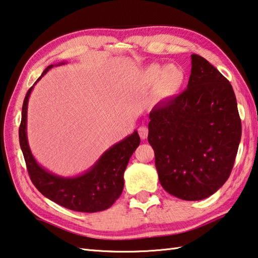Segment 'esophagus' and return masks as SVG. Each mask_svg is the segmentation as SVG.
I'll list each match as a JSON object with an SVG mask.
<instances>
[{
  "label": "esophagus",
  "mask_w": 258,
  "mask_h": 258,
  "mask_svg": "<svg viewBox=\"0 0 258 258\" xmlns=\"http://www.w3.org/2000/svg\"><path fill=\"white\" fill-rule=\"evenodd\" d=\"M139 134H140V138H141L142 140H145L148 138V133H149V130L147 126H140L139 127Z\"/></svg>",
  "instance_id": "obj_1"
}]
</instances>
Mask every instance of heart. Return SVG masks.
Segmentation results:
<instances>
[{"mask_svg":"<svg viewBox=\"0 0 258 258\" xmlns=\"http://www.w3.org/2000/svg\"><path fill=\"white\" fill-rule=\"evenodd\" d=\"M143 80L149 84L157 83V92L162 98H171L181 90L186 80L184 69L177 64H168L165 68L151 64L143 71Z\"/></svg>","mask_w":258,"mask_h":258,"instance_id":"b5f03b06","label":"heart"}]
</instances>
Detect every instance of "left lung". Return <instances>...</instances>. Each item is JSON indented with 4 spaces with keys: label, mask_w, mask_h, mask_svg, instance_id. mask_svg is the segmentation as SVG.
<instances>
[{
    "label": "left lung",
    "mask_w": 258,
    "mask_h": 258,
    "mask_svg": "<svg viewBox=\"0 0 258 258\" xmlns=\"http://www.w3.org/2000/svg\"><path fill=\"white\" fill-rule=\"evenodd\" d=\"M149 118L148 141L165 190L200 201L222 187L235 163L241 120L230 82L212 64L191 54L187 89L158 102Z\"/></svg>",
    "instance_id": "1"
}]
</instances>
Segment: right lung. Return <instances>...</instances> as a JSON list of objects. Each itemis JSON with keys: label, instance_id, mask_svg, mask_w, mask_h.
I'll return each instance as SVG.
<instances>
[{"label": "right lung", "instance_id": "obj_1", "mask_svg": "<svg viewBox=\"0 0 258 258\" xmlns=\"http://www.w3.org/2000/svg\"><path fill=\"white\" fill-rule=\"evenodd\" d=\"M62 64L64 63H58V65ZM53 67L49 65L35 84ZM34 86L28 90L23 100L19 128V141L32 184L45 198L78 212L92 213L110 208L123 191L126 166L141 142L138 131H134L102 153L95 165L84 174L76 177H60L51 174L36 161L28 143L27 109Z\"/></svg>", "mask_w": 258, "mask_h": 258}]
</instances>
